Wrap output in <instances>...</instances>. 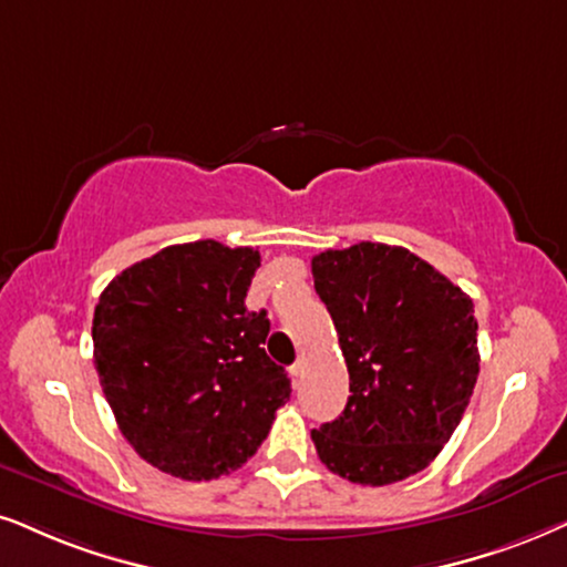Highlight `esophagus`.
I'll list each match as a JSON object with an SVG mask.
<instances>
[{
	"label": "esophagus",
	"instance_id": "1",
	"mask_svg": "<svg viewBox=\"0 0 567 567\" xmlns=\"http://www.w3.org/2000/svg\"><path fill=\"white\" fill-rule=\"evenodd\" d=\"M290 374L296 377V379H300V377L306 374V358H298V361L292 363V367H290Z\"/></svg>",
	"mask_w": 567,
	"mask_h": 567
}]
</instances>
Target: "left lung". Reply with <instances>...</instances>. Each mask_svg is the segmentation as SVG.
I'll return each mask as SVG.
<instances>
[{"label":"left lung","instance_id":"left-lung-1","mask_svg":"<svg viewBox=\"0 0 567 567\" xmlns=\"http://www.w3.org/2000/svg\"><path fill=\"white\" fill-rule=\"evenodd\" d=\"M311 271L353 392L340 419L311 432L317 453L353 484L403 482L440 455L474 395V300L432 264L384 243L324 250Z\"/></svg>","mask_w":567,"mask_h":567}]
</instances>
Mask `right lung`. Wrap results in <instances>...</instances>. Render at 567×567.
I'll return each mask as SVG.
<instances>
[{
	"label": "right lung",
	"mask_w": 567,
	"mask_h": 567,
	"mask_svg": "<svg viewBox=\"0 0 567 567\" xmlns=\"http://www.w3.org/2000/svg\"><path fill=\"white\" fill-rule=\"evenodd\" d=\"M259 250L196 240L162 248L106 285L93 367L120 432L185 482L238 471L267 440L290 379L267 355V311H248Z\"/></svg>",
	"instance_id": "obj_1"
}]
</instances>
